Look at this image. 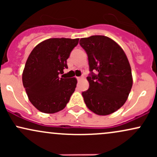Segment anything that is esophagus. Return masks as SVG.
I'll return each instance as SVG.
<instances>
[{
  "instance_id": "1",
  "label": "esophagus",
  "mask_w": 157,
  "mask_h": 157,
  "mask_svg": "<svg viewBox=\"0 0 157 157\" xmlns=\"http://www.w3.org/2000/svg\"><path fill=\"white\" fill-rule=\"evenodd\" d=\"M82 78V77H77V80H81V79Z\"/></svg>"
}]
</instances>
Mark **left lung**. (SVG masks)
Segmentation results:
<instances>
[{
    "label": "left lung",
    "mask_w": 157,
    "mask_h": 157,
    "mask_svg": "<svg viewBox=\"0 0 157 157\" xmlns=\"http://www.w3.org/2000/svg\"><path fill=\"white\" fill-rule=\"evenodd\" d=\"M80 45L87 54L91 72L89 89L82 93L85 103L96 114H111L124 105L132 88L128 60L122 48L105 36L81 38Z\"/></svg>",
    "instance_id": "8db88e82"
}]
</instances>
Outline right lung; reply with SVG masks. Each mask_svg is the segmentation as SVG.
Listing matches in <instances>:
<instances>
[{
	"label": "right lung",
	"mask_w": 157,
	"mask_h": 157,
	"mask_svg": "<svg viewBox=\"0 0 157 157\" xmlns=\"http://www.w3.org/2000/svg\"><path fill=\"white\" fill-rule=\"evenodd\" d=\"M79 39L50 38L34 48L27 59L22 80L29 100L43 113H54L66 106L77 79L59 75L67 68V59Z\"/></svg>",
	"instance_id": "right-lung-1"
}]
</instances>
